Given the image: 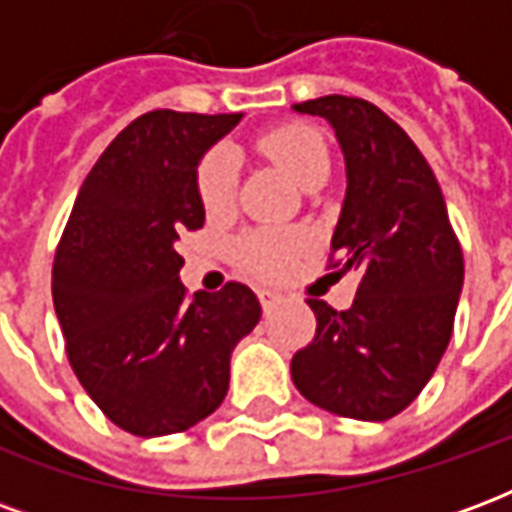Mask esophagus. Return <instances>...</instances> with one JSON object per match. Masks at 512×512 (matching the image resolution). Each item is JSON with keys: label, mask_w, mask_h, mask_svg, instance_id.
Segmentation results:
<instances>
[{"label": "esophagus", "mask_w": 512, "mask_h": 512, "mask_svg": "<svg viewBox=\"0 0 512 512\" xmlns=\"http://www.w3.org/2000/svg\"><path fill=\"white\" fill-rule=\"evenodd\" d=\"M257 299H260V307H263V310L271 312L274 307H277L279 301H282V293H279V290L263 288V290H257Z\"/></svg>", "instance_id": "1"}]
</instances>
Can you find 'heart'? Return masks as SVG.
I'll return each mask as SVG.
<instances>
[{"mask_svg":"<svg viewBox=\"0 0 512 512\" xmlns=\"http://www.w3.org/2000/svg\"><path fill=\"white\" fill-rule=\"evenodd\" d=\"M257 147L274 158L299 180L310 186L326 178L329 172V150L323 136L307 123H282L257 136ZM235 186H238V158L230 147H213L202 156L197 167V194L208 216H219L233 208ZM310 244L307 233L301 230H282V227H257L235 241L238 263L260 279L282 277L304 246Z\"/></svg>","mask_w":512,"mask_h":512,"instance_id":"b5f03b06","label":"heart"}]
</instances>
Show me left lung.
Returning <instances> with one entry per match:
<instances>
[{"instance_id": "obj_1", "label": "left lung", "mask_w": 512, "mask_h": 512, "mask_svg": "<svg viewBox=\"0 0 512 512\" xmlns=\"http://www.w3.org/2000/svg\"><path fill=\"white\" fill-rule=\"evenodd\" d=\"M296 112L326 117L340 139L348 191L326 268L362 279L351 310L307 299L318 326L290 376L315 406L384 422L414 403L447 351L461 244L430 164L376 104L323 95Z\"/></svg>"}]
</instances>
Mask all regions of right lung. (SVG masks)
Returning a JSON list of instances; mask_svg holds the SVG:
<instances>
[{"label":"right lung","mask_w":512,"mask_h":512,"mask_svg":"<svg viewBox=\"0 0 512 512\" xmlns=\"http://www.w3.org/2000/svg\"><path fill=\"white\" fill-rule=\"evenodd\" d=\"M241 115L156 109L112 139L73 202L51 268L65 354L95 406L134 436L183 433L222 406L230 354L260 321L241 282L180 285L200 230L197 161Z\"/></svg>","instance_id":"right-lung-1"}]
</instances>
